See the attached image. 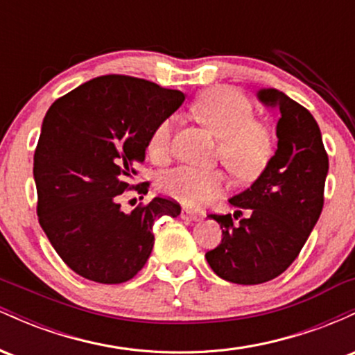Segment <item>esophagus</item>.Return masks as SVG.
Instances as JSON below:
<instances>
[{
    "instance_id": "esophagus-1",
    "label": "esophagus",
    "mask_w": 355,
    "mask_h": 355,
    "mask_svg": "<svg viewBox=\"0 0 355 355\" xmlns=\"http://www.w3.org/2000/svg\"><path fill=\"white\" fill-rule=\"evenodd\" d=\"M180 217H182L183 220H189V222H197V220H200V215L195 214V211H191V210H189V209H182Z\"/></svg>"
}]
</instances>
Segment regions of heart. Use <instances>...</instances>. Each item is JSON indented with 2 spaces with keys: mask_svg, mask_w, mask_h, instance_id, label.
Returning <instances> with one entry per match:
<instances>
[{
  "mask_svg": "<svg viewBox=\"0 0 355 355\" xmlns=\"http://www.w3.org/2000/svg\"><path fill=\"white\" fill-rule=\"evenodd\" d=\"M193 115L220 138L218 157L239 178H254L266 168L274 150L270 128L254 118L250 100L229 87L211 88L191 105ZM172 118L160 121L148 140V155L164 162L170 153ZM229 185L222 170L178 166L166 172L160 190L185 207H202Z\"/></svg>",
  "mask_w": 355,
  "mask_h": 355,
  "instance_id": "obj_1",
  "label": "heart"
}]
</instances>
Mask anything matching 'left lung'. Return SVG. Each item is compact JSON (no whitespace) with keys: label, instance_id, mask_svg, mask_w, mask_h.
Listing matches in <instances>:
<instances>
[{"label":"left lung","instance_id":"left-lung-1","mask_svg":"<svg viewBox=\"0 0 355 355\" xmlns=\"http://www.w3.org/2000/svg\"><path fill=\"white\" fill-rule=\"evenodd\" d=\"M257 98L280 112L279 144L257 180L229 198L248 217L235 223L230 214L210 215L220 223L222 243L205 254L220 279L240 285L268 282L297 259L320 217L329 172L320 128L311 112L275 88H260Z\"/></svg>","mask_w":355,"mask_h":355}]
</instances>
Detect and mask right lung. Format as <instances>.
Wrapping results in <instances>:
<instances>
[{
    "mask_svg": "<svg viewBox=\"0 0 355 355\" xmlns=\"http://www.w3.org/2000/svg\"><path fill=\"white\" fill-rule=\"evenodd\" d=\"M183 101L178 89L107 75L46 112L33 162L40 225L78 275L100 284L133 279L152 254L155 220L180 215L178 203L162 197L130 214L118 200L145 162L153 130Z\"/></svg>",
    "mask_w": 355,
    "mask_h": 355,
    "instance_id": "add662e5",
    "label": "right lung"
}]
</instances>
